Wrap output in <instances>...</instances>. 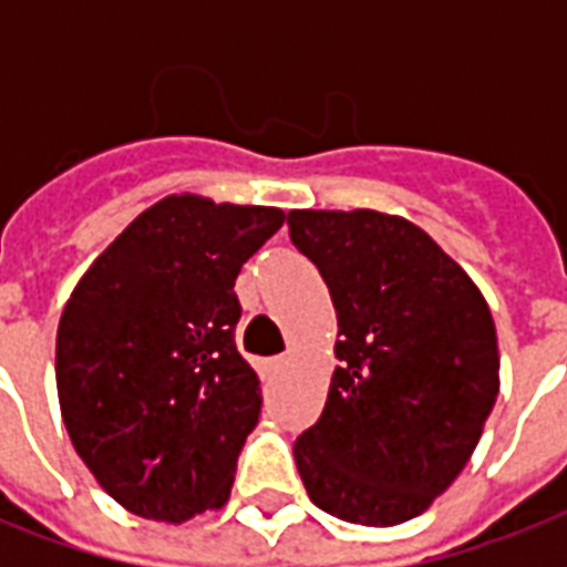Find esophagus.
Returning <instances> with one entry per match:
<instances>
[{
	"label": "esophagus",
	"mask_w": 567,
	"mask_h": 567,
	"mask_svg": "<svg viewBox=\"0 0 567 567\" xmlns=\"http://www.w3.org/2000/svg\"><path fill=\"white\" fill-rule=\"evenodd\" d=\"M288 362H291L288 355H276V359H270V371H274V373L285 371V368H288Z\"/></svg>",
	"instance_id": "obj_1"
}]
</instances>
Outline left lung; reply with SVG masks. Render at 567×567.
Listing matches in <instances>:
<instances>
[{"label": "left lung", "instance_id": "1", "mask_svg": "<svg viewBox=\"0 0 567 567\" xmlns=\"http://www.w3.org/2000/svg\"><path fill=\"white\" fill-rule=\"evenodd\" d=\"M338 315L320 421L293 444L311 503L364 527L417 518L462 474L501 394L474 279L400 214L288 212Z\"/></svg>", "mask_w": 567, "mask_h": 567}]
</instances>
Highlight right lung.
<instances>
[{"label":"right lung","instance_id":"1","mask_svg":"<svg viewBox=\"0 0 567 567\" xmlns=\"http://www.w3.org/2000/svg\"><path fill=\"white\" fill-rule=\"evenodd\" d=\"M282 223L274 205L164 196L102 249L61 311V417L96 483L137 518L182 524L229 501L261 412L235 347V279Z\"/></svg>","mask_w":567,"mask_h":567}]
</instances>
